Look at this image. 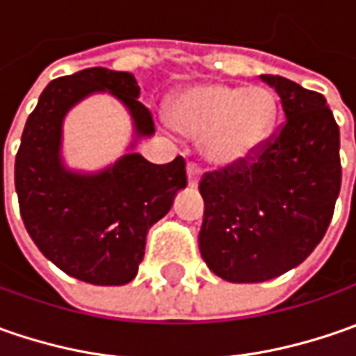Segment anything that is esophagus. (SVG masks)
<instances>
[{"label":"esophagus","instance_id":"34e87169","mask_svg":"<svg viewBox=\"0 0 356 356\" xmlns=\"http://www.w3.org/2000/svg\"><path fill=\"white\" fill-rule=\"evenodd\" d=\"M186 172H188V186H190V188H196V186L200 184V168L196 164L190 162Z\"/></svg>","mask_w":356,"mask_h":356}]
</instances>
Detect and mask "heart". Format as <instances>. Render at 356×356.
<instances>
[{"label": "heart", "instance_id": "b5f03b06", "mask_svg": "<svg viewBox=\"0 0 356 356\" xmlns=\"http://www.w3.org/2000/svg\"><path fill=\"white\" fill-rule=\"evenodd\" d=\"M280 117L277 99L267 87L198 83L180 90L168 104V120L190 138L213 166L250 160L273 134Z\"/></svg>", "mask_w": 356, "mask_h": 356}]
</instances>
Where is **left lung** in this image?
Wrapping results in <instances>:
<instances>
[{
	"mask_svg": "<svg viewBox=\"0 0 356 356\" xmlns=\"http://www.w3.org/2000/svg\"><path fill=\"white\" fill-rule=\"evenodd\" d=\"M285 122L252 164L210 172L200 182V253L232 283H261L303 264L325 236L341 190L339 127L325 97L280 75Z\"/></svg>",
	"mask_w": 356,
	"mask_h": 356,
	"instance_id": "left-lung-1",
	"label": "left lung"
}]
</instances>
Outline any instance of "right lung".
Segmentation results:
<instances>
[{
  "label": "right lung",
  "instance_id": "right-lung-1",
  "mask_svg": "<svg viewBox=\"0 0 356 356\" xmlns=\"http://www.w3.org/2000/svg\"><path fill=\"white\" fill-rule=\"evenodd\" d=\"M108 92L129 111L133 143L103 171H73L62 160L66 113L90 94ZM132 73L104 67L51 81L21 134L15 192L23 224L39 252L61 271L92 285H124L136 277L146 234L184 190L186 162L152 164L132 148L154 134L150 111L138 103Z\"/></svg>",
  "mask_w": 356,
  "mask_h": 356
}]
</instances>
